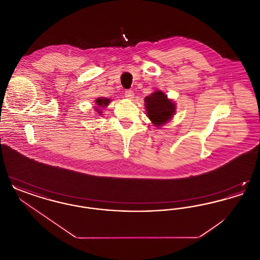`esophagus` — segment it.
I'll return each mask as SVG.
<instances>
[{
    "label": "esophagus",
    "instance_id": "1",
    "mask_svg": "<svg viewBox=\"0 0 260 260\" xmlns=\"http://www.w3.org/2000/svg\"><path fill=\"white\" fill-rule=\"evenodd\" d=\"M124 98H126L127 99H133L135 98V93L133 90L128 89V90H125L124 92Z\"/></svg>",
    "mask_w": 260,
    "mask_h": 260
}]
</instances>
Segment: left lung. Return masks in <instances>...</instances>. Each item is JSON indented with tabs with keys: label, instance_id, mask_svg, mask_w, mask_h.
<instances>
[{
	"label": "left lung",
	"instance_id": "left-lung-1",
	"mask_svg": "<svg viewBox=\"0 0 260 260\" xmlns=\"http://www.w3.org/2000/svg\"><path fill=\"white\" fill-rule=\"evenodd\" d=\"M146 114L154 126L160 128L175 115L176 105L173 99L160 89L153 91L144 99Z\"/></svg>",
	"mask_w": 260,
	"mask_h": 260
}]
</instances>
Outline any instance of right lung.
<instances>
[{"instance_id": "1", "label": "right lung", "mask_w": 260, "mask_h": 260, "mask_svg": "<svg viewBox=\"0 0 260 260\" xmlns=\"http://www.w3.org/2000/svg\"><path fill=\"white\" fill-rule=\"evenodd\" d=\"M110 102H111V99H107V98H99V99H95V101H94L95 106H93L94 110L96 111L99 116H101L103 113L102 112L103 109L106 108Z\"/></svg>"}]
</instances>
